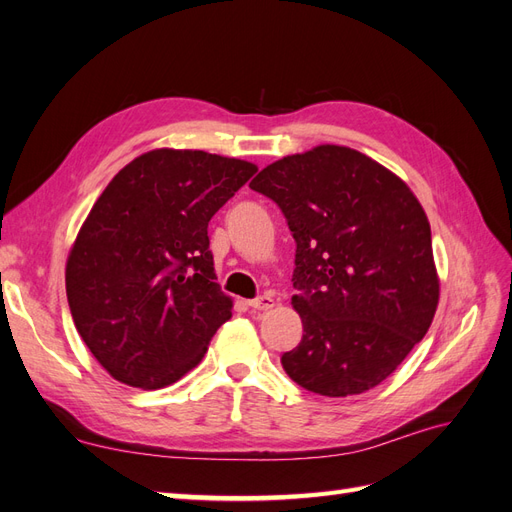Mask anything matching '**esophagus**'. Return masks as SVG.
Listing matches in <instances>:
<instances>
[{
    "instance_id": "obj_1",
    "label": "esophagus",
    "mask_w": 512,
    "mask_h": 512,
    "mask_svg": "<svg viewBox=\"0 0 512 512\" xmlns=\"http://www.w3.org/2000/svg\"><path fill=\"white\" fill-rule=\"evenodd\" d=\"M252 309H258V312H269V309L275 307V299L269 297V294H265V297H258L254 301L247 303Z\"/></svg>"
}]
</instances>
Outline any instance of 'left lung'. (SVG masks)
Listing matches in <instances>:
<instances>
[{
    "label": "left lung",
    "mask_w": 512,
    "mask_h": 512,
    "mask_svg": "<svg viewBox=\"0 0 512 512\" xmlns=\"http://www.w3.org/2000/svg\"><path fill=\"white\" fill-rule=\"evenodd\" d=\"M250 188L280 205L297 241L290 303L303 337L282 356L286 374L324 397L374 389L438 309L425 209L404 179L342 145L277 160Z\"/></svg>",
    "instance_id": "left-lung-1"
}]
</instances>
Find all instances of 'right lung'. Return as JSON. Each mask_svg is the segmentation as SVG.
I'll use <instances>...</instances> for the list:
<instances>
[{
  "label": "right lung",
  "mask_w": 512,
  "mask_h": 512,
  "mask_svg": "<svg viewBox=\"0 0 512 512\" xmlns=\"http://www.w3.org/2000/svg\"><path fill=\"white\" fill-rule=\"evenodd\" d=\"M256 164L153 149L123 166L91 207L66 262L74 327L115 380L164 389L194 369L232 316L207 226Z\"/></svg>",
  "instance_id": "1"
}]
</instances>
